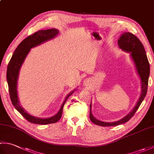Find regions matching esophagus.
I'll return each instance as SVG.
<instances>
[{
  "label": "esophagus",
  "instance_id": "1",
  "mask_svg": "<svg viewBox=\"0 0 154 154\" xmlns=\"http://www.w3.org/2000/svg\"><path fill=\"white\" fill-rule=\"evenodd\" d=\"M88 81H88L87 79H85V83H88Z\"/></svg>",
  "mask_w": 154,
  "mask_h": 154
}]
</instances>
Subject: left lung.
<instances>
[{"label": "left lung", "mask_w": 154, "mask_h": 154, "mask_svg": "<svg viewBox=\"0 0 154 154\" xmlns=\"http://www.w3.org/2000/svg\"><path fill=\"white\" fill-rule=\"evenodd\" d=\"M118 44L119 48L122 50L128 52H130V55L134 62L136 67L137 72L141 79L142 83V93L140 99L137 103L136 106L127 116L124 117L121 120L114 122H102L94 118L91 112V104H90V120L91 122L97 125L101 126H115L120 125L128 122L131 118L134 115V114L138 109L140 104L146 95L148 86V79L149 75V63L147 57L144 47L142 42L135 35L126 32L121 35L119 40H118Z\"/></svg>", "instance_id": "1"}]
</instances>
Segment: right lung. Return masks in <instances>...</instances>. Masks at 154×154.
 Wrapping results in <instances>:
<instances>
[{
    "instance_id": "add662e5",
    "label": "right lung",
    "mask_w": 154,
    "mask_h": 154,
    "mask_svg": "<svg viewBox=\"0 0 154 154\" xmlns=\"http://www.w3.org/2000/svg\"><path fill=\"white\" fill-rule=\"evenodd\" d=\"M58 34L59 30L56 29H49V30H38L34 34L29 35L18 45L8 65L7 71H6V79H7L9 94L12 103L15 109L28 122L31 123L37 124H49L57 122L61 118L63 108L67 99L74 92L73 91L67 96L57 114L51 118H48V119H40V118L30 115L24 111L19 104L17 95V80L20 69L26 57L31 48L40 45L45 41L50 40Z\"/></svg>"
}]
</instances>
